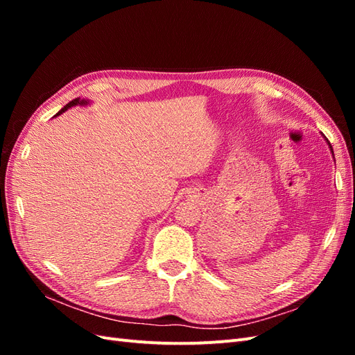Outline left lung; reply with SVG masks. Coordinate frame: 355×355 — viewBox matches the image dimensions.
Returning <instances> with one entry per match:
<instances>
[{
    "mask_svg": "<svg viewBox=\"0 0 355 355\" xmlns=\"http://www.w3.org/2000/svg\"><path fill=\"white\" fill-rule=\"evenodd\" d=\"M327 142H329V141H327ZM329 146H330V148H331V145H330V144H329ZM331 153H333V151H331Z\"/></svg>",
    "mask_w": 355,
    "mask_h": 355,
    "instance_id": "left-lung-1",
    "label": "left lung"
}]
</instances>
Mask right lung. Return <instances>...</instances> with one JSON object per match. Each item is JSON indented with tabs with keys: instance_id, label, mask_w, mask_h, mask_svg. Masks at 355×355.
<instances>
[{
	"instance_id": "add662e5",
	"label": "right lung",
	"mask_w": 355,
	"mask_h": 355,
	"mask_svg": "<svg viewBox=\"0 0 355 355\" xmlns=\"http://www.w3.org/2000/svg\"><path fill=\"white\" fill-rule=\"evenodd\" d=\"M83 105V103H87V102H85V101H80V98H77V99H73L72 102H69L67 106H63V108L56 114V115H59V114H62V112H65L68 108H71V106H73V105Z\"/></svg>"
}]
</instances>
